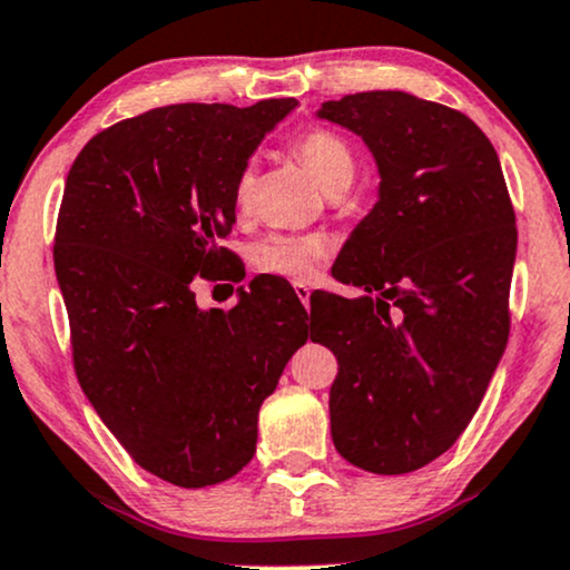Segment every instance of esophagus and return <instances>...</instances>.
<instances>
[{"instance_id": "obj_1", "label": "esophagus", "mask_w": 570, "mask_h": 570, "mask_svg": "<svg viewBox=\"0 0 570 570\" xmlns=\"http://www.w3.org/2000/svg\"><path fill=\"white\" fill-rule=\"evenodd\" d=\"M294 292H297L299 303H303L305 307H311V286L303 284V281H297V284H294Z\"/></svg>"}]
</instances>
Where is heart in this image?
<instances>
[{"label":"heart","mask_w":570,"mask_h":570,"mask_svg":"<svg viewBox=\"0 0 570 570\" xmlns=\"http://www.w3.org/2000/svg\"><path fill=\"white\" fill-rule=\"evenodd\" d=\"M294 154H297L303 167L324 190L340 180H353V150L340 135L328 132V129H311V132H305L294 142ZM252 188H255V173L246 167L238 175L236 190H233L238 209L249 207ZM326 249L328 246L321 236L271 233L263 242L252 246V265L257 271L271 273V276L307 281L315 273V267H318L321 257L326 255Z\"/></svg>","instance_id":"obj_1"}]
</instances>
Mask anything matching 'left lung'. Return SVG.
<instances>
[{
	"instance_id": "left-lung-1",
	"label": "left lung",
	"mask_w": 570,
	"mask_h": 570,
	"mask_svg": "<svg viewBox=\"0 0 570 570\" xmlns=\"http://www.w3.org/2000/svg\"><path fill=\"white\" fill-rule=\"evenodd\" d=\"M315 116L358 135L380 175L332 267L361 294H311V340L340 363L332 441L355 468L403 475L454 445L502 361L515 212L491 140L454 108L374 89Z\"/></svg>"
}]
</instances>
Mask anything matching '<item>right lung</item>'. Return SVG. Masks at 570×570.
I'll return each mask as SVG.
<instances>
[{
	"mask_svg": "<svg viewBox=\"0 0 570 570\" xmlns=\"http://www.w3.org/2000/svg\"><path fill=\"white\" fill-rule=\"evenodd\" d=\"M297 100L183 102L119 121L68 173L55 276L87 401L142 470L180 489L228 481L257 414L307 340L284 284L252 278L233 311L196 305L194 276L233 263L238 175Z\"/></svg>",
	"mask_w": 570,
	"mask_h": 570,
	"instance_id": "add662e5",
	"label": "right lung"
}]
</instances>
